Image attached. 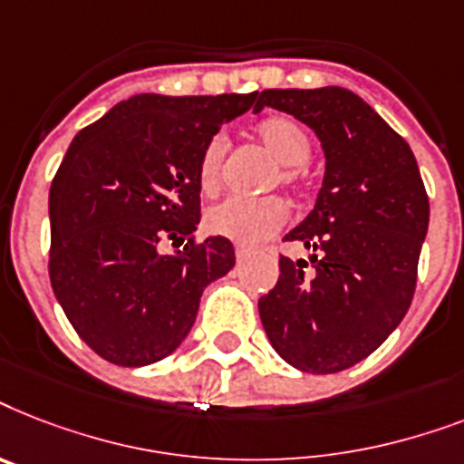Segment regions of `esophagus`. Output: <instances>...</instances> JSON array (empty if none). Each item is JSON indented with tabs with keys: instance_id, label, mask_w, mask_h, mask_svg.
Here are the masks:
<instances>
[{
	"instance_id": "obj_1",
	"label": "esophagus",
	"mask_w": 464,
	"mask_h": 464,
	"mask_svg": "<svg viewBox=\"0 0 464 464\" xmlns=\"http://www.w3.org/2000/svg\"><path fill=\"white\" fill-rule=\"evenodd\" d=\"M235 254H237V261L242 263V261H246V258H249V254H251V251L246 249V246H237V249H235Z\"/></svg>"
}]
</instances>
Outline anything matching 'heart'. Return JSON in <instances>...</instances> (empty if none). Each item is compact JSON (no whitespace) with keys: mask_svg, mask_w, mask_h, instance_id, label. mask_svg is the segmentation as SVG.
<instances>
[{"mask_svg":"<svg viewBox=\"0 0 464 464\" xmlns=\"http://www.w3.org/2000/svg\"><path fill=\"white\" fill-rule=\"evenodd\" d=\"M256 139L277 165L270 187H296L304 179V162L311 158V136L302 121L287 114H273L256 124ZM227 153L225 136H213L203 146L196 165V181L201 194L213 196L220 187L222 162ZM287 203L280 196L266 198H225L206 213V229L242 246H256L280 232L287 222Z\"/></svg>","mask_w":464,"mask_h":464,"instance_id":"b5f03b06","label":"heart"}]
</instances>
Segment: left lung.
<instances>
[{"label":"left lung","instance_id":"1","mask_svg":"<svg viewBox=\"0 0 464 464\" xmlns=\"http://www.w3.org/2000/svg\"><path fill=\"white\" fill-rule=\"evenodd\" d=\"M314 129L325 174L316 206L287 242L309 261L280 256V277L258 299L270 344L299 372L337 373L366 359L405 318L429 229V196L412 150L364 100L328 85L263 91Z\"/></svg>","mask_w":464,"mask_h":464}]
</instances>
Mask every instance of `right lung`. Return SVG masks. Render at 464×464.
I'll return each instance as SVG.
<instances>
[{"label": "right lung", "instance_id": "1", "mask_svg": "<svg viewBox=\"0 0 464 464\" xmlns=\"http://www.w3.org/2000/svg\"><path fill=\"white\" fill-rule=\"evenodd\" d=\"M254 102L256 92H140L72 140L50 188V283L73 331L107 362L146 366L172 354L203 290L235 266L225 237L194 242L196 165ZM162 241L188 244L162 255Z\"/></svg>", "mask_w": 464, "mask_h": 464}]
</instances>
